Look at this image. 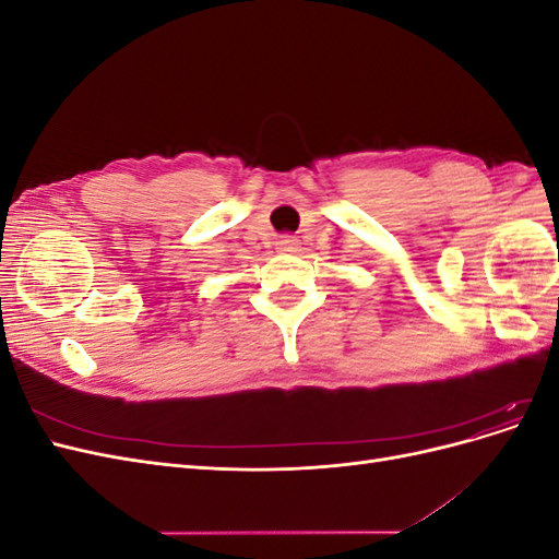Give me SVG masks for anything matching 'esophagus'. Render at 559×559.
Wrapping results in <instances>:
<instances>
[{"label": "esophagus", "mask_w": 559, "mask_h": 559, "mask_svg": "<svg viewBox=\"0 0 559 559\" xmlns=\"http://www.w3.org/2000/svg\"><path fill=\"white\" fill-rule=\"evenodd\" d=\"M277 251H298V240L294 235H282L277 240Z\"/></svg>", "instance_id": "34e87169"}]
</instances>
